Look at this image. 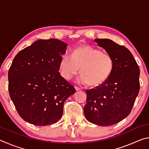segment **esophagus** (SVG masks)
Masks as SVG:
<instances>
[{"instance_id": "1", "label": "esophagus", "mask_w": 149, "mask_h": 149, "mask_svg": "<svg viewBox=\"0 0 149 149\" xmlns=\"http://www.w3.org/2000/svg\"><path fill=\"white\" fill-rule=\"evenodd\" d=\"M75 89L76 91H80L81 90L80 88L79 87H77V86H75Z\"/></svg>"}]
</instances>
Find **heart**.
<instances>
[{"label":"heart","instance_id":"1","mask_svg":"<svg viewBox=\"0 0 149 149\" xmlns=\"http://www.w3.org/2000/svg\"><path fill=\"white\" fill-rule=\"evenodd\" d=\"M114 67L113 58L89 45H81L72 50V56L62 55L59 62L61 76L69 80L79 72V83L97 87L109 79Z\"/></svg>","mask_w":149,"mask_h":149}]
</instances>
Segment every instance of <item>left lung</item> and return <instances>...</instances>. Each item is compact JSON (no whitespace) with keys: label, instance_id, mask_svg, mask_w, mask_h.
<instances>
[{"label":"left lung","instance_id":"obj_1","mask_svg":"<svg viewBox=\"0 0 149 149\" xmlns=\"http://www.w3.org/2000/svg\"><path fill=\"white\" fill-rule=\"evenodd\" d=\"M99 47L113 58L114 67L107 81L86 90L84 114L91 123L108 126L130 114L140 89V70L127 48L108 39H95Z\"/></svg>","mask_w":149,"mask_h":149}]
</instances>
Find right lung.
Wrapping results in <instances>:
<instances>
[{
  "mask_svg": "<svg viewBox=\"0 0 149 149\" xmlns=\"http://www.w3.org/2000/svg\"><path fill=\"white\" fill-rule=\"evenodd\" d=\"M67 45L59 39H40L22 50L8 70L10 97L22 119L47 125L62 118L65 100L75 89L59 73Z\"/></svg>",
  "mask_w": 149,
  "mask_h": 149,
  "instance_id": "add662e5",
  "label": "right lung"
}]
</instances>
